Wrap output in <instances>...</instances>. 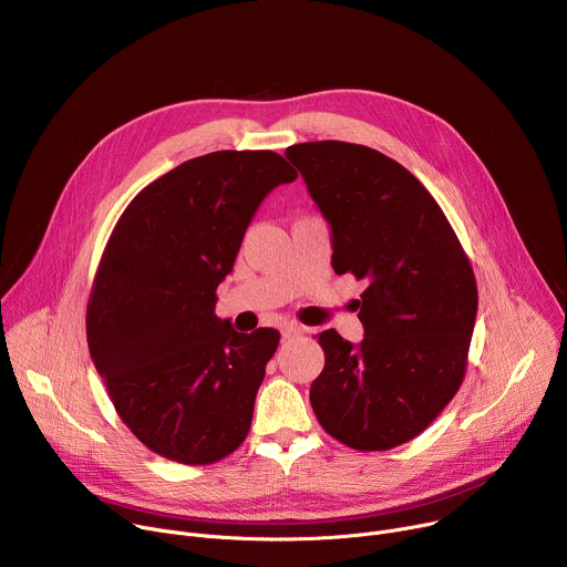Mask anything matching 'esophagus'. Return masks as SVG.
Segmentation results:
<instances>
[{
  "label": "esophagus",
  "mask_w": 567,
  "mask_h": 567,
  "mask_svg": "<svg viewBox=\"0 0 567 567\" xmlns=\"http://www.w3.org/2000/svg\"><path fill=\"white\" fill-rule=\"evenodd\" d=\"M302 337V328L300 326H285L282 328V339L285 341H293V339H300Z\"/></svg>",
  "instance_id": "esophagus-1"
}]
</instances>
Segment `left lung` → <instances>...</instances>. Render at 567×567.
<instances>
[{"mask_svg":"<svg viewBox=\"0 0 567 567\" xmlns=\"http://www.w3.org/2000/svg\"><path fill=\"white\" fill-rule=\"evenodd\" d=\"M285 156L332 228V267L365 280L359 346L320 332L311 409L334 440L388 451L417 437L457 392L477 311L471 262L431 193L390 156L311 141Z\"/></svg>","mask_w":567,"mask_h":567,"instance_id":"left-lung-1","label":"left lung"}]
</instances>
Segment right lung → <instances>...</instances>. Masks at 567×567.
<instances>
[{
    "label": "right lung",
    "mask_w": 567,
    "mask_h": 567,
    "mask_svg": "<svg viewBox=\"0 0 567 567\" xmlns=\"http://www.w3.org/2000/svg\"><path fill=\"white\" fill-rule=\"evenodd\" d=\"M296 177L271 150H219L152 182L116 221L87 343L116 413L150 451L210 464L249 435L280 334L235 332L215 316V291L262 199Z\"/></svg>",
    "instance_id": "obj_1"
}]
</instances>
